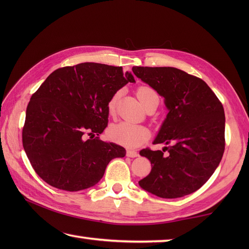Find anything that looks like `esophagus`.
Listing matches in <instances>:
<instances>
[{
  "label": "esophagus",
  "instance_id": "obj_1",
  "mask_svg": "<svg viewBox=\"0 0 249 249\" xmlns=\"http://www.w3.org/2000/svg\"><path fill=\"white\" fill-rule=\"evenodd\" d=\"M126 155H127L128 157H131V158H135L137 156H139L138 152L134 151V150H127V153H126Z\"/></svg>",
  "mask_w": 249,
  "mask_h": 249
}]
</instances>
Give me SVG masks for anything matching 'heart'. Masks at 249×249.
<instances>
[{
  "instance_id": "obj_1",
  "label": "heart",
  "mask_w": 249,
  "mask_h": 249,
  "mask_svg": "<svg viewBox=\"0 0 249 249\" xmlns=\"http://www.w3.org/2000/svg\"><path fill=\"white\" fill-rule=\"evenodd\" d=\"M119 93L112 95V97L108 102L109 112H113L116 106V102L119 99ZM137 96L142 103V105L146 107L153 98L158 97L154 89L149 87H140L137 91ZM149 130L141 125H136L129 122H120L118 124L111 126L108 130L109 138L119 144H123L125 146L134 147L140 145L149 138Z\"/></svg>"
}]
</instances>
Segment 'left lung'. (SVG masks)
<instances>
[{"label":"left lung","mask_w":249,"mask_h":249,"mask_svg":"<svg viewBox=\"0 0 249 249\" xmlns=\"http://www.w3.org/2000/svg\"><path fill=\"white\" fill-rule=\"evenodd\" d=\"M133 71L165 98L169 112L154 143L162 151L143 149L151 161L141 188L160 198L192 194L208 181L225 151V111L202 79L174 67L134 66ZM167 150L168 154L163 155Z\"/></svg>","instance_id":"obj_1"}]
</instances>
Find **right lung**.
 Here are the masks:
<instances>
[{
  "label": "right lung",
  "instance_id": "obj_1",
  "mask_svg": "<svg viewBox=\"0 0 249 249\" xmlns=\"http://www.w3.org/2000/svg\"><path fill=\"white\" fill-rule=\"evenodd\" d=\"M128 82H135L131 72L99 63L50 73L32 95L22 129L23 149L40 178L78 192L97 184L111 160L125 156L123 146L98 136L108 125L109 99Z\"/></svg>",
  "mask_w": 249,
  "mask_h": 249
}]
</instances>
